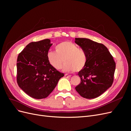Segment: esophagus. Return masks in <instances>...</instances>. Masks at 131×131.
Returning <instances> with one entry per match:
<instances>
[{
	"label": "esophagus",
	"mask_w": 131,
	"mask_h": 131,
	"mask_svg": "<svg viewBox=\"0 0 131 131\" xmlns=\"http://www.w3.org/2000/svg\"><path fill=\"white\" fill-rule=\"evenodd\" d=\"M64 76L66 78H70L71 77L70 75H68V74H65Z\"/></svg>",
	"instance_id": "obj_1"
}]
</instances>
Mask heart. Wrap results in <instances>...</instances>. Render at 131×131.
<instances>
[{"mask_svg": "<svg viewBox=\"0 0 131 131\" xmlns=\"http://www.w3.org/2000/svg\"><path fill=\"white\" fill-rule=\"evenodd\" d=\"M55 50L56 52L49 51L47 54V60L54 69H61L64 62V69L67 72H79L85 67L88 61L85 51L74 43L62 42L55 47Z\"/></svg>", "mask_w": 131, "mask_h": 131, "instance_id": "heart-1", "label": "heart"}]
</instances>
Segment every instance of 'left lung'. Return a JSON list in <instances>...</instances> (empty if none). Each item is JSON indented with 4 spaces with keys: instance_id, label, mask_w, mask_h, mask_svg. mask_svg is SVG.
<instances>
[{
    "instance_id": "8db88e82",
    "label": "left lung",
    "mask_w": 131,
    "mask_h": 131,
    "mask_svg": "<svg viewBox=\"0 0 131 131\" xmlns=\"http://www.w3.org/2000/svg\"><path fill=\"white\" fill-rule=\"evenodd\" d=\"M75 42L85 51L88 56L85 67L78 73L81 82L75 90L84 98H97L112 86L115 62L102 43L86 38H76Z\"/></svg>"
}]
</instances>
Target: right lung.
Segmentation results:
<instances>
[{
  "instance_id": "1",
  "label": "right lung",
  "mask_w": 131,
  "mask_h": 131,
  "mask_svg": "<svg viewBox=\"0 0 131 131\" xmlns=\"http://www.w3.org/2000/svg\"><path fill=\"white\" fill-rule=\"evenodd\" d=\"M52 43L49 39L31 42L19 53L17 60V82L28 96L46 98L64 74L51 66L47 54Z\"/></svg>"
}]
</instances>
